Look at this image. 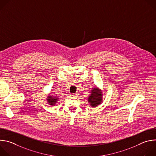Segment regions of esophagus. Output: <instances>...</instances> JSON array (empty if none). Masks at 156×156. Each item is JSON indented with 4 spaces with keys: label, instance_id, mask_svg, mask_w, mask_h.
Listing matches in <instances>:
<instances>
[{
    "label": "esophagus",
    "instance_id": "1",
    "mask_svg": "<svg viewBox=\"0 0 156 156\" xmlns=\"http://www.w3.org/2000/svg\"><path fill=\"white\" fill-rule=\"evenodd\" d=\"M77 96H78V94H76V93L72 94V96H73V97H77Z\"/></svg>",
    "mask_w": 156,
    "mask_h": 156
}]
</instances>
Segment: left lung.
Instances as JSON below:
<instances>
[{
    "instance_id": "left-lung-1",
    "label": "left lung",
    "mask_w": 156,
    "mask_h": 156,
    "mask_svg": "<svg viewBox=\"0 0 156 156\" xmlns=\"http://www.w3.org/2000/svg\"><path fill=\"white\" fill-rule=\"evenodd\" d=\"M102 91L98 87H93L91 91V95L87 99L88 102L93 107H96L100 105L102 102Z\"/></svg>"
}]
</instances>
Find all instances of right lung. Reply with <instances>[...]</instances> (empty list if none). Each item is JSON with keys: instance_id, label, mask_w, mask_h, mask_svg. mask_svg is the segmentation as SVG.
Here are the masks:
<instances>
[{"instance_id": "add662e5", "label": "right lung", "mask_w": 156, "mask_h": 156, "mask_svg": "<svg viewBox=\"0 0 156 156\" xmlns=\"http://www.w3.org/2000/svg\"><path fill=\"white\" fill-rule=\"evenodd\" d=\"M58 100V98L52 96L50 94H49L47 97V101H48V104L51 105H55L56 104V103L57 102Z\"/></svg>"}]
</instances>
